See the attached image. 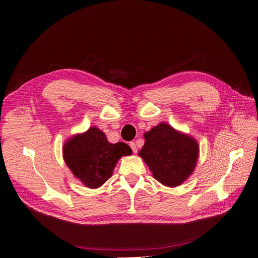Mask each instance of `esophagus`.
<instances>
[{
    "instance_id": "esophagus-1",
    "label": "esophagus",
    "mask_w": 258,
    "mask_h": 258,
    "mask_svg": "<svg viewBox=\"0 0 258 258\" xmlns=\"http://www.w3.org/2000/svg\"><path fill=\"white\" fill-rule=\"evenodd\" d=\"M130 146H131V148H132L133 152H134V153H137V151H138V148H137L136 144H135L134 142H131V143H130Z\"/></svg>"
}]
</instances>
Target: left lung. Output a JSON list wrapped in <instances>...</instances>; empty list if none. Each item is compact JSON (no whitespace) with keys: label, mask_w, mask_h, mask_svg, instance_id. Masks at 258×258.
Masks as SVG:
<instances>
[{"label":"left lung","mask_w":258,"mask_h":258,"mask_svg":"<svg viewBox=\"0 0 258 258\" xmlns=\"http://www.w3.org/2000/svg\"><path fill=\"white\" fill-rule=\"evenodd\" d=\"M145 143L139 151L152 173L162 185L176 187L194 173L200 153L197 140L177 131L167 122H160L144 133Z\"/></svg>","instance_id":"1"}]
</instances>
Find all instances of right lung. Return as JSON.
<instances>
[{
    "mask_svg": "<svg viewBox=\"0 0 258 258\" xmlns=\"http://www.w3.org/2000/svg\"><path fill=\"white\" fill-rule=\"evenodd\" d=\"M132 153L131 147L123 142L110 143L97 126L70 137L62 147L66 165L74 177L90 189L101 187L111 178L118 160Z\"/></svg>",
    "mask_w": 258,
    "mask_h": 258,
    "instance_id": "obj_1",
    "label": "right lung"
}]
</instances>
